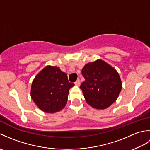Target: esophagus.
<instances>
[{"label":"esophagus","instance_id":"34e87169","mask_svg":"<svg viewBox=\"0 0 150 150\" xmlns=\"http://www.w3.org/2000/svg\"><path fill=\"white\" fill-rule=\"evenodd\" d=\"M75 84L76 86H79L81 85V81H80V80H79V79H78V80L75 82Z\"/></svg>","mask_w":150,"mask_h":150}]
</instances>
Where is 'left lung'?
Here are the masks:
<instances>
[{
    "label": "left lung",
    "instance_id": "left-lung-1",
    "mask_svg": "<svg viewBox=\"0 0 150 150\" xmlns=\"http://www.w3.org/2000/svg\"><path fill=\"white\" fill-rule=\"evenodd\" d=\"M85 81L80 88L87 103L98 110L106 109L117 99L122 89L119 73L104 60L88 63L82 69Z\"/></svg>",
    "mask_w": 150,
    "mask_h": 150
}]
</instances>
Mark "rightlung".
I'll return each instance as SVG.
<instances>
[{
    "mask_svg": "<svg viewBox=\"0 0 150 150\" xmlns=\"http://www.w3.org/2000/svg\"><path fill=\"white\" fill-rule=\"evenodd\" d=\"M73 86L59 67L47 66L33 81L31 97L40 110L56 113L65 107L69 90Z\"/></svg>",
    "mask_w": 150,
    "mask_h": 150,
    "instance_id": "1",
    "label": "right lung"
}]
</instances>
